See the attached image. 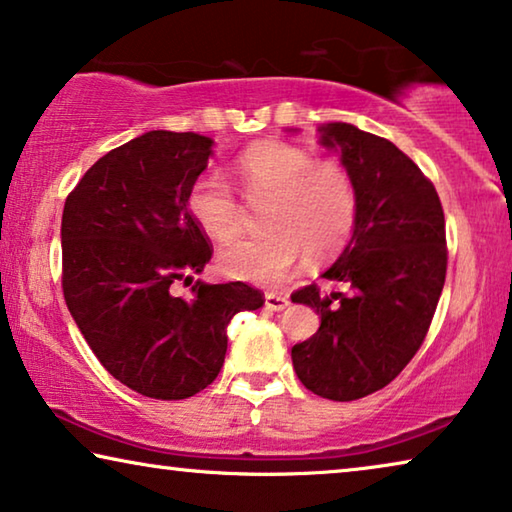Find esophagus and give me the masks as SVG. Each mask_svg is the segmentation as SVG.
<instances>
[{
	"label": "esophagus",
	"instance_id": "34e87169",
	"mask_svg": "<svg viewBox=\"0 0 512 512\" xmlns=\"http://www.w3.org/2000/svg\"><path fill=\"white\" fill-rule=\"evenodd\" d=\"M264 305L269 310H273V312H280V310L287 308L289 299H287V296H282V294H266L264 296Z\"/></svg>",
	"mask_w": 512,
	"mask_h": 512
}]
</instances>
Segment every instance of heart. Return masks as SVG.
I'll return each instance as SVG.
<instances>
[{
  "instance_id": "heart-1",
  "label": "heart",
  "mask_w": 512,
  "mask_h": 512,
  "mask_svg": "<svg viewBox=\"0 0 512 512\" xmlns=\"http://www.w3.org/2000/svg\"><path fill=\"white\" fill-rule=\"evenodd\" d=\"M236 174L248 202H269L262 213L266 232L236 241L218 255L225 276L280 285L308 253L331 257L352 239L358 193L352 174L340 163L317 160L285 142H264L239 156ZM188 211L216 241H230L241 230L243 204L218 170L202 172L193 181Z\"/></svg>"
}]
</instances>
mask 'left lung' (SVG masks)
<instances>
[{
  "label": "left lung",
  "mask_w": 512,
  "mask_h": 512,
  "mask_svg": "<svg viewBox=\"0 0 512 512\" xmlns=\"http://www.w3.org/2000/svg\"><path fill=\"white\" fill-rule=\"evenodd\" d=\"M317 131L352 174L358 216L352 239L322 273L347 294H322L317 285L292 294L322 319L310 340L292 347V363L308 391L349 402L391 384L423 345L446 280V223L437 190L393 142L345 121Z\"/></svg>",
  "instance_id": "1"
}]
</instances>
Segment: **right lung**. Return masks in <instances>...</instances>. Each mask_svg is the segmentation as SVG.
<instances>
[{
	"instance_id": "add662e5",
	"label": "right lung",
	"mask_w": 512,
	"mask_h": 512,
	"mask_svg": "<svg viewBox=\"0 0 512 512\" xmlns=\"http://www.w3.org/2000/svg\"><path fill=\"white\" fill-rule=\"evenodd\" d=\"M211 154L207 135L144 133L98 158L61 216V287L75 324L114 379L154 400L207 388L225 363L230 319L264 305L243 282L172 292L211 259L188 211Z\"/></svg>"
}]
</instances>
